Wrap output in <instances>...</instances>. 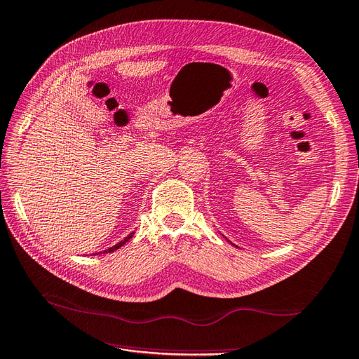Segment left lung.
Returning <instances> with one entry per match:
<instances>
[{
    "instance_id": "obj_1",
    "label": "left lung",
    "mask_w": 359,
    "mask_h": 359,
    "mask_svg": "<svg viewBox=\"0 0 359 359\" xmlns=\"http://www.w3.org/2000/svg\"><path fill=\"white\" fill-rule=\"evenodd\" d=\"M232 245H234V243H232Z\"/></svg>"
}]
</instances>
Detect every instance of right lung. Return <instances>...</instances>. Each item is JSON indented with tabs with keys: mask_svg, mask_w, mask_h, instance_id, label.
I'll use <instances>...</instances> for the list:
<instances>
[{
	"mask_svg": "<svg viewBox=\"0 0 359 359\" xmlns=\"http://www.w3.org/2000/svg\"><path fill=\"white\" fill-rule=\"evenodd\" d=\"M133 234H135V232H131V234H130V236H127V237H125L123 240H121L118 245H114V246H111V248H108V249H105V251H104V252H96L95 255H97V254H107V252H113V251H116V249H119L121 246H123L125 243H127V241H128V240H130V238L133 237Z\"/></svg>",
	"mask_w": 359,
	"mask_h": 359,
	"instance_id": "obj_1",
	"label": "right lung"
}]
</instances>
